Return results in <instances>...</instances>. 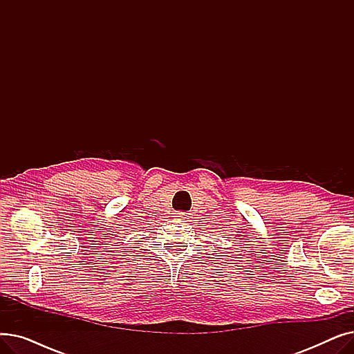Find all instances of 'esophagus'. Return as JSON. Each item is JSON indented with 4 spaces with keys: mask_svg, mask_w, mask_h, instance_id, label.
<instances>
[{
    "mask_svg": "<svg viewBox=\"0 0 354 354\" xmlns=\"http://www.w3.org/2000/svg\"><path fill=\"white\" fill-rule=\"evenodd\" d=\"M192 214H189V212H180V211H178L176 214H175V218L176 219H185V221H189L192 216H191Z\"/></svg>",
    "mask_w": 354,
    "mask_h": 354,
    "instance_id": "1",
    "label": "esophagus"
}]
</instances>
